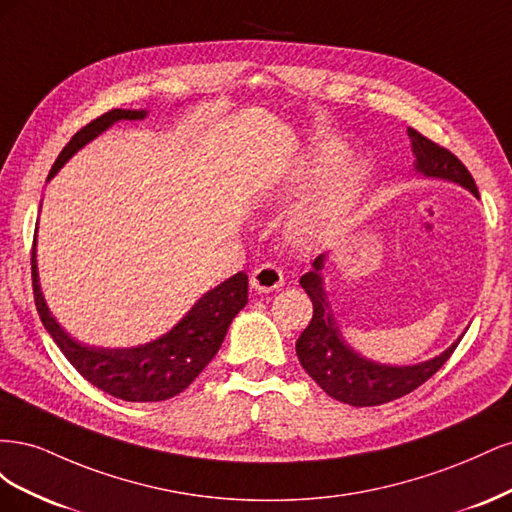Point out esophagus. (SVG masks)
I'll return each mask as SVG.
<instances>
[{
    "mask_svg": "<svg viewBox=\"0 0 512 512\" xmlns=\"http://www.w3.org/2000/svg\"><path fill=\"white\" fill-rule=\"evenodd\" d=\"M250 284H252V288L258 290V292H271V290H275V288L284 286V273H282L280 267L269 265V262H267V265L258 267V269L252 273Z\"/></svg>",
    "mask_w": 512,
    "mask_h": 512,
    "instance_id": "34e87169",
    "label": "esophagus"
}]
</instances>
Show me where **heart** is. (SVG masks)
I'll return each mask as SVG.
<instances>
[{"instance_id": "heart-1", "label": "heart", "mask_w": 512, "mask_h": 512, "mask_svg": "<svg viewBox=\"0 0 512 512\" xmlns=\"http://www.w3.org/2000/svg\"><path fill=\"white\" fill-rule=\"evenodd\" d=\"M342 156L344 151L339 147L322 149L301 170H297V175L290 179L286 188L275 192L269 200L271 203H284V200L314 188L318 181H322L339 162H342ZM363 179L365 168L359 162H350L339 168L327 181V185H324V188L301 209L297 218H294V235L301 241H312L318 239L322 232H327L331 226H335L348 213L354 196L361 190Z\"/></svg>"}]
</instances>
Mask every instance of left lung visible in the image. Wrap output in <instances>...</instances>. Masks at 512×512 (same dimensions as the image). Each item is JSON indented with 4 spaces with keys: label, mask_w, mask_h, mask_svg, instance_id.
I'll use <instances>...</instances> for the list:
<instances>
[{
    "label": "left lung",
    "mask_w": 512,
    "mask_h": 512,
    "mask_svg": "<svg viewBox=\"0 0 512 512\" xmlns=\"http://www.w3.org/2000/svg\"><path fill=\"white\" fill-rule=\"evenodd\" d=\"M412 138V149L416 156V170L427 177H440L455 181L478 196V188L466 168L455 153L446 147L433 143L431 138L416 130H408ZM324 254L314 260V269L301 277V286L307 297L312 299L314 316L307 329L297 339V356L303 369L320 389L342 404L369 408L380 406L412 393L423 382H427L436 371L451 359L461 339L444 350L440 356L425 363L410 367H391L363 359L356 354L339 333L337 322L329 309L327 294L322 290V271Z\"/></svg>",
    "instance_id": "1"
}]
</instances>
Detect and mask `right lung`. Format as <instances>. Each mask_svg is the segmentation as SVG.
Instances as JSON below:
<instances>
[{"mask_svg":"<svg viewBox=\"0 0 512 512\" xmlns=\"http://www.w3.org/2000/svg\"><path fill=\"white\" fill-rule=\"evenodd\" d=\"M143 117L145 111L113 108V111L89 121L61 149L49 179L76 151L108 126H113L115 121ZM32 286L44 329L55 339V344L72 367L100 391L123 401H164L188 389L200 371L209 365L215 352L220 350L232 318L247 303V275L241 271L218 288L209 290L173 331H168L156 342L128 350H104L79 344L55 322L40 292L36 250H32Z\"/></svg>","mask_w":512,"mask_h":512,"instance_id":"right-lung-1","label":"right lung"}]
</instances>
